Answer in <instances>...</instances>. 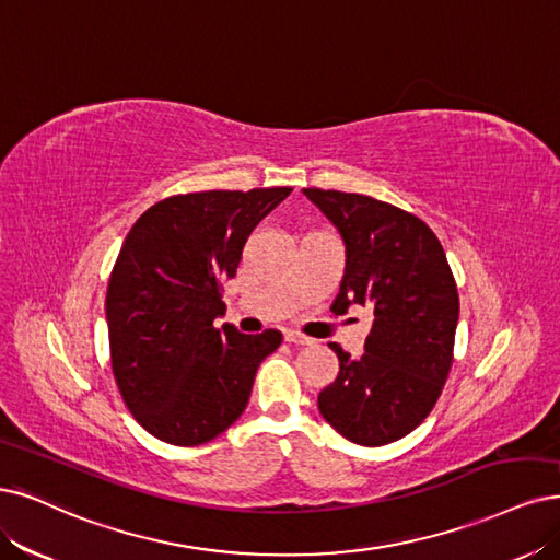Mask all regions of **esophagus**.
I'll return each mask as SVG.
<instances>
[{"instance_id":"esophagus-1","label":"esophagus","mask_w":560,"mask_h":560,"mask_svg":"<svg viewBox=\"0 0 560 560\" xmlns=\"http://www.w3.org/2000/svg\"><path fill=\"white\" fill-rule=\"evenodd\" d=\"M283 337H285L288 343H298V346H308V343H312V339L300 335V332H293V329H288V332H285Z\"/></svg>"}]
</instances>
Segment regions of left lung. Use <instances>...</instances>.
I'll return each instance as SVG.
<instances>
[{
	"instance_id": "obj_1",
	"label": "left lung",
	"mask_w": 560,
	"mask_h": 560,
	"mask_svg": "<svg viewBox=\"0 0 560 560\" xmlns=\"http://www.w3.org/2000/svg\"><path fill=\"white\" fill-rule=\"evenodd\" d=\"M346 246L335 314L360 304L374 314L364 355L339 358L318 395L320 416L343 439L378 447L404 439L436 406L452 366L459 295L431 228L399 207L360 194L302 189Z\"/></svg>"
}]
</instances>
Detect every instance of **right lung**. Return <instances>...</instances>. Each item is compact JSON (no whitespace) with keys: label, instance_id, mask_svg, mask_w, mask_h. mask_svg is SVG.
I'll return each mask as SVG.
<instances>
[{"label":"right lung","instance_id":"1","mask_svg":"<svg viewBox=\"0 0 560 560\" xmlns=\"http://www.w3.org/2000/svg\"><path fill=\"white\" fill-rule=\"evenodd\" d=\"M291 186L200 191L152 205L129 231L113 267L106 320L113 374L124 404L159 441L200 445L248 404L279 329L242 335L225 314L221 283L233 279L254 228Z\"/></svg>","mask_w":560,"mask_h":560}]
</instances>
